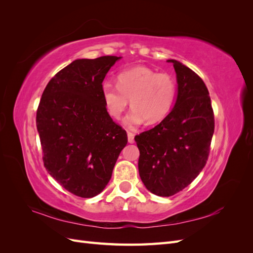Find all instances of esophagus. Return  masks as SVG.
Returning <instances> with one entry per match:
<instances>
[{"label": "esophagus", "mask_w": 253, "mask_h": 253, "mask_svg": "<svg viewBox=\"0 0 253 253\" xmlns=\"http://www.w3.org/2000/svg\"><path fill=\"white\" fill-rule=\"evenodd\" d=\"M127 141L129 143H134V134L131 132H127Z\"/></svg>", "instance_id": "1"}]
</instances>
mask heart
Returning <instances> with one entry per match:
<instances>
[{
  "label": "heart",
  "mask_w": 253,
  "mask_h": 253,
  "mask_svg": "<svg viewBox=\"0 0 253 253\" xmlns=\"http://www.w3.org/2000/svg\"><path fill=\"white\" fill-rule=\"evenodd\" d=\"M102 98L106 111L115 119H120L131 100L134 109L124 124L127 128H136L145 120L154 125L168 116L176 99V84L169 75L137 66L121 72L117 85L104 82Z\"/></svg>",
  "instance_id": "1"
}]
</instances>
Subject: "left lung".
Wrapping results in <instances>:
<instances>
[{
  "label": "left lung",
  "mask_w": 253,
  "mask_h": 253,
  "mask_svg": "<svg viewBox=\"0 0 253 253\" xmlns=\"http://www.w3.org/2000/svg\"><path fill=\"white\" fill-rule=\"evenodd\" d=\"M173 63L177 95L168 116L135 137L140 178L150 192L172 196L189 186L208 159L214 115L208 88L200 76L177 60Z\"/></svg>",
  "instance_id": "left-lung-1"
}]
</instances>
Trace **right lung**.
<instances>
[{
    "mask_svg": "<svg viewBox=\"0 0 253 253\" xmlns=\"http://www.w3.org/2000/svg\"><path fill=\"white\" fill-rule=\"evenodd\" d=\"M122 57L77 59L45 87L37 111L43 163L51 177L71 193H101L126 143L124 128L105 109L102 82Z\"/></svg>",
    "mask_w": 253,
    "mask_h": 253,
    "instance_id": "obj_1",
    "label": "right lung"
}]
</instances>
